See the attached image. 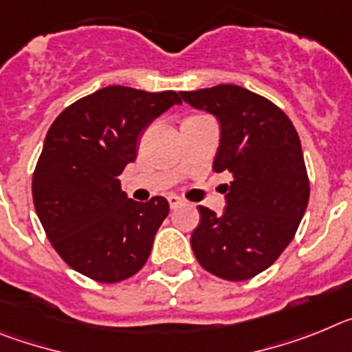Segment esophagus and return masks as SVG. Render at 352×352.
<instances>
[{
    "label": "esophagus",
    "mask_w": 352,
    "mask_h": 352,
    "mask_svg": "<svg viewBox=\"0 0 352 352\" xmlns=\"http://www.w3.org/2000/svg\"><path fill=\"white\" fill-rule=\"evenodd\" d=\"M168 204H170L172 209H177L179 206H182V198L175 197V195H170V197H168Z\"/></svg>",
    "instance_id": "esophagus-1"
}]
</instances>
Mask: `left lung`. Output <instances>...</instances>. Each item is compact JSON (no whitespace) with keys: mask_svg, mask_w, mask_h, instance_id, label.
<instances>
[{"mask_svg":"<svg viewBox=\"0 0 352 352\" xmlns=\"http://www.w3.org/2000/svg\"><path fill=\"white\" fill-rule=\"evenodd\" d=\"M180 96L218 117L221 140L212 170L232 175L221 216L198 207L191 248L214 276L250 280L276 262L307 210L310 180L298 131L276 104L237 85Z\"/></svg>","mask_w":352,"mask_h":352,"instance_id":"obj_1","label":"left lung"}]
</instances>
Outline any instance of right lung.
Wrapping results in <instances>:
<instances>
[{
	"mask_svg": "<svg viewBox=\"0 0 352 352\" xmlns=\"http://www.w3.org/2000/svg\"><path fill=\"white\" fill-rule=\"evenodd\" d=\"M173 90L100 88L67 106L45 136L32 180L33 204L65 264L100 283L136 274L168 216V200L125 197L120 173L136 159L143 131L173 104Z\"/></svg>",
	"mask_w": 352,
	"mask_h": 352,
	"instance_id": "obj_1",
	"label": "right lung"
}]
</instances>
